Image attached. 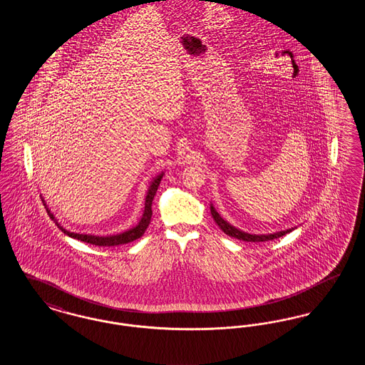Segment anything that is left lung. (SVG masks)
I'll return each mask as SVG.
<instances>
[{
    "label": "left lung",
    "instance_id": "obj_1",
    "mask_svg": "<svg viewBox=\"0 0 365 365\" xmlns=\"http://www.w3.org/2000/svg\"><path fill=\"white\" fill-rule=\"evenodd\" d=\"M210 213H212V217L215 219V222L217 223V226L220 227L227 235L230 237H234L237 240H242L246 242H265V241H272L275 238L279 237H283L286 235L287 232H290L292 230H286V231H279L275 234H268V235H252V234H247V232H243L241 230L235 228V227L231 226L230 223H227L225 219H222V216L215 210V208L210 205Z\"/></svg>",
    "mask_w": 365,
    "mask_h": 365
}]
</instances>
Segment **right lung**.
<instances>
[{"label": "right lung", "mask_w": 365, "mask_h": 365, "mask_svg": "<svg viewBox=\"0 0 365 365\" xmlns=\"http://www.w3.org/2000/svg\"><path fill=\"white\" fill-rule=\"evenodd\" d=\"M161 178L163 174L158 175L156 179L152 182L149 190H148V195H146V200H145V212H143V216L140 219V222L138 223V226L122 232V234H118V235H109V237H97V235H87V234H76V232H71L68 230L63 228L60 226L57 222L56 225L57 227H60V230L67 234L71 238H75L78 241H82V242L91 243V245H96V246H118V245H124V243L133 242L135 240L140 238L143 235V232L146 231V228L150 223V219H152V201L156 195L157 189H158V185L161 182ZM46 205V204H43ZM46 212L49 213V216L54 219L51 210L46 208Z\"/></svg>", "instance_id": "obj_1"}]
</instances>
